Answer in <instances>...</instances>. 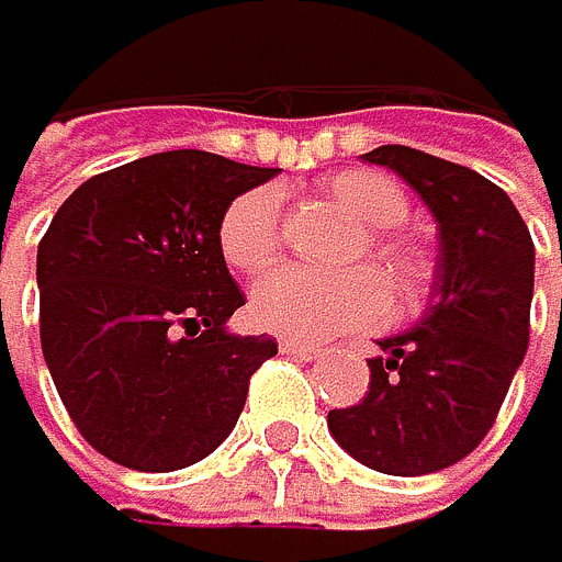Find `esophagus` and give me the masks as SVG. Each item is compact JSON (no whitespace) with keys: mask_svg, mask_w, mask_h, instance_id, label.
Listing matches in <instances>:
<instances>
[{"mask_svg":"<svg viewBox=\"0 0 562 562\" xmlns=\"http://www.w3.org/2000/svg\"><path fill=\"white\" fill-rule=\"evenodd\" d=\"M278 348H281L284 355H292V359H299V362H316V359H319V348L305 345V341H292V337H284V341H278Z\"/></svg>","mask_w":562,"mask_h":562,"instance_id":"esophagus-1","label":"esophagus"}]
</instances>
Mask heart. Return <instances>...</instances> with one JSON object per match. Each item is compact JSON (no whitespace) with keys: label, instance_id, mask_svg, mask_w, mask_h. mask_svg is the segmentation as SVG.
Returning a JSON list of instances; mask_svg holds the SVG:
<instances>
[{"label":"heart","instance_id":"1","mask_svg":"<svg viewBox=\"0 0 562 562\" xmlns=\"http://www.w3.org/2000/svg\"><path fill=\"white\" fill-rule=\"evenodd\" d=\"M327 193L337 207H345L359 225L369 228L366 246L355 249V257H362L369 249V257L380 263L397 299H412L423 292L429 278L426 257L404 238L386 235V228H394L408 217L404 189L394 179L376 176V171H348V176H337L327 186ZM278 246V189H246L221 211L217 249L238 274H260L274 260ZM249 313L270 334L295 337V341H324V337H337L348 330L376 327L386 316V285L369 267L334 270V274H319V270L305 267H278L252 284Z\"/></svg>","mask_w":562,"mask_h":562}]
</instances>
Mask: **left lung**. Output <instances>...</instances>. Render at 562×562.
<instances>
[{"mask_svg": "<svg viewBox=\"0 0 562 562\" xmlns=\"http://www.w3.org/2000/svg\"><path fill=\"white\" fill-rule=\"evenodd\" d=\"M366 161L394 168L436 217L432 302L412 330L383 337L369 391L327 415L330 436L383 475H429L468 458L493 429L528 351L535 246L510 196L479 171L386 144Z\"/></svg>", "mask_w": 562, "mask_h": 562, "instance_id": "obj_1", "label": "left lung"}]
</instances>
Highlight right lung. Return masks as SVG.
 <instances>
[{
	"mask_svg": "<svg viewBox=\"0 0 562 562\" xmlns=\"http://www.w3.org/2000/svg\"><path fill=\"white\" fill-rule=\"evenodd\" d=\"M207 150H165L87 179L37 246L41 351L72 426L133 472H179L235 429L267 334H228L246 305L217 221L274 179Z\"/></svg>",
	"mask_w": 562,
	"mask_h": 562,
	"instance_id": "right-lung-1",
	"label": "right lung"
}]
</instances>
